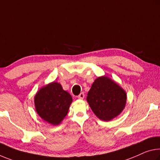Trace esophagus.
<instances>
[{
	"label": "esophagus",
	"instance_id": "1",
	"mask_svg": "<svg viewBox=\"0 0 160 160\" xmlns=\"http://www.w3.org/2000/svg\"><path fill=\"white\" fill-rule=\"evenodd\" d=\"M78 98L80 99V100H82V99H84V98H85V94L83 92H81L80 95L78 96Z\"/></svg>",
	"mask_w": 160,
	"mask_h": 160
}]
</instances>
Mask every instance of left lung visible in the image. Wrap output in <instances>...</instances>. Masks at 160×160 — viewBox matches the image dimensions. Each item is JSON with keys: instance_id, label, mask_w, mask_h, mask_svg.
I'll use <instances>...</instances> for the list:
<instances>
[{"instance_id": "obj_1", "label": "left lung", "mask_w": 160, "mask_h": 160, "mask_svg": "<svg viewBox=\"0 0 160 160\" xmlns=\"http://www.w3.org/2000/svg\"><path fill=\"white\" fill-rule=\"evenodd\" d=\"M87 101L94 114L101 120L110 121L125 108L127 94L108 76L96 78L88 93Z\"/></svg>"}]
</instances>
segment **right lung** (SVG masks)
<instances>
[{
  "instance_id": "add662e5",
  "label": "right lung",
  "mask_w": 160,
  "mask_h": 160,
  "mask_svg": "<svg viewBox=\"0 0 160 160\" xmlns=\"http://www.w3.org/2000/svg\"><path fill=\"white\" fill-rule=\"evenodd\" d=\"M72 102V96L58 82H52L40 88L35 94L36 112L52 125H58L67 115Z\"/></svg>"
}]
</instances>
